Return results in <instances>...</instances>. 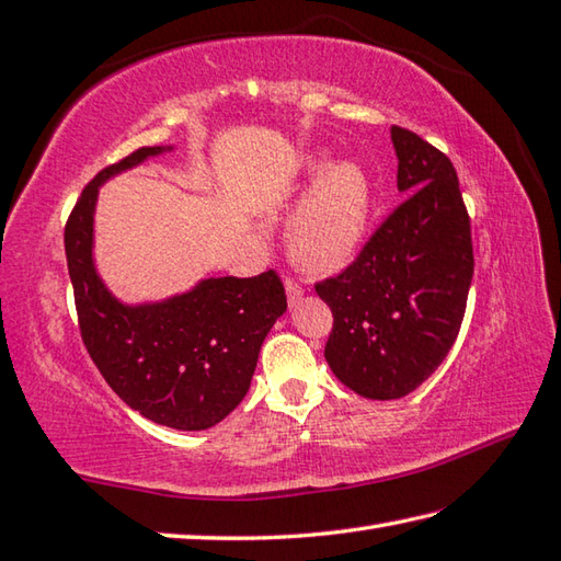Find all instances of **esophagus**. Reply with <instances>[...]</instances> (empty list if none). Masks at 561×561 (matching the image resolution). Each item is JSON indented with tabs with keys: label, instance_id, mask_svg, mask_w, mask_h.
<instances>
[{
	"label": "esophagus",
	"instance_id": "obj_1",
	"mask_svg": "<svg viewBox=\"0 0 561 561\" xmlns=\"http://www.w3.org/2000/svg\"><path fill=\"white\" fill-rule=\"evenodd\" d=\"M304 299V289L299 287L296 282H287V301H289V309H294V306H299V301Z\"/></svg>",
	"mask_w": 561,
	"mask_h": 561
}]
</instances>
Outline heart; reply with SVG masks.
Listing matches in <instances>:
<instances>
[{
    "mask_svg": "<svg viewBox=\"0 0 561 561\" xmlns=\"http://www.w3.org/2000/svg\"><path fill=\"white\" fill-rule=\"evenodd\" d=\"M299 180L309 186L284 228L289 257L313 274L347 267L365 243L375 206L367 170L355 160L331 162L328 152H311L301 160Z\"/></svg>",
    "mask_w": 561,
    "mask_h": 561,
    "instance_id": "1",
    "label": "heart"
}]
</instances>
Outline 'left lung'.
I'll list each match as a JSON object with an SVG mask.
<instances>
[{
    "label": "left lung",
    "instance_id": "1",
    "mask_svg": "<svg viewBox=\"0 0 561 561\" xmlns=\"http://www.w3.org/2000/svg\"><path fill=\"white\" fill-rule=\"evenodd\" d=\"M405 202L343 274L316 284L331 306L325 362L365 399H401L455 345L474 274L469 216L447 156L393 126Z\"/></svg>",
    "mask_w": 561,
    "mask_h": 561
}]
</instances>
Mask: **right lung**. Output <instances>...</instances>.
Here are the masks:
<instances>
[{
    "mask_svg": "<svg viewBox=\"0 0 561 561\" xmlns=\"http://www.w3.org/2000/svg\"><path fill=\"white\" fill-rule=\"evenodd\" d=\"M170 150L174 146L140 148L99 172L65 226V255L87 353L116 397L158 425L206 431L243 401L287 296L272 270L248 279L206 277L186 291L138 304L106 287L94 260L99 190Z\"/></svg>",
    "mask_w": 561,
    "mask_h": 561,
    "instance_id": "obj_1",
    "label": "right lung"
}]
</instances>
